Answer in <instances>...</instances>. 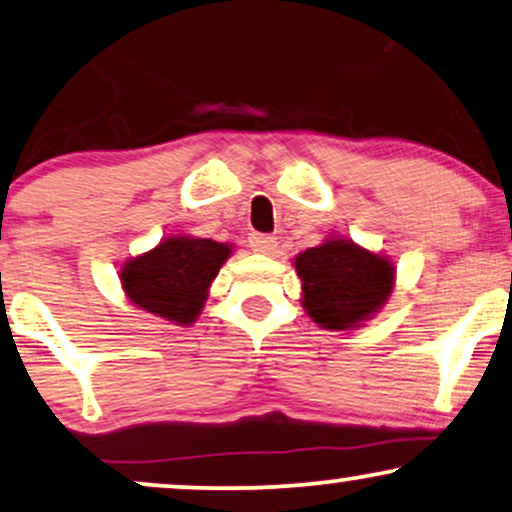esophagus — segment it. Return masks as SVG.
I'll return each mask as SVG.
<instances>
[{"label":"esophagus","instance_id":"34e87169","mask_svg":"<svg viewBox=\"0 0 512 512\" xmlns=\"http://www.w3.org/2000/svg\"><path fill=\"white\" fill-rule=\"evenodd\" d=\"M249 247H251V251H256V254H275V249H277V237L261 235V232H254V235L249 237Z\"/></svg>","mask_w":512,"mask_h":512}]
</instances>
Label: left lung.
I'll return each mask as SVG.
<instances>
[{
    "instance_id": "left-lung-1",
    "label": "left lung",
    "mask_w": 512,
    "mask_h": 512,
    "mask_svg": "<svg viewBox=\"0 0 512 512\" xmlns=\"http://www.w3.org/2000/svg\"><path fill=\"white\" fill-rule=\"evenodd\" d=\"M291 263L301 280L303 310L322 329L364 327L395 289V263L341 235H329Z\"/></svg>"
}]
</instances>
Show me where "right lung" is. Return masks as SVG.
Returning <instances> with one entry per match:
<instances>
[{"label": "right lung", "instance_id": "add662e5", "mask_svg": "<svg viewBox=\"0 0 512 512\" xmlns=\"http://www.w3.org/2000/svg\"><path fill=\"white\" fill-rule=\"evenodd\" d=\"M230 256L232 244L169 235L157 247L122 263L119 282L136 308L178 327H190L202 315L211 282Z\"/></svg>", "mask_w": 512, "mask_h": 512}]
</instances>
